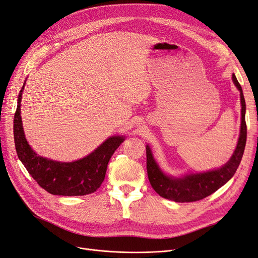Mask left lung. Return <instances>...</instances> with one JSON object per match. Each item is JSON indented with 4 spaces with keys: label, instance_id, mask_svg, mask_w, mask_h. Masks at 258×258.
<instances>
[{
    "label": "left lung",
    "instance_id": "obj_1",
    "mask_svg": "<svg viewBox=\"0 0 258 258\" xmlns=\"http://www.w3.org/2000/svg\"><path fill=\"white\" fill-rule=\"evenodd\" d=\"M233 82L240 92L241 102V126L239 133L238 143L233 156L228 161L216 170L203 173H190L179 177L165 174L155 160L152 149L146 145V168L150 184L153 189L164 199L178 203L195 202L209 197L222 185H224L236 173L243 156L246 142L245 125V101L242 88L235 75Z\"/></svg>",
    "mask_w": 258,
    "mask_h": 258
}]
</instances>
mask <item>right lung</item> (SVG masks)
I'll return each mask as SVG.
<instances>
[{"label":"right lung","instance_id":"obj_1","mask_svg":"<svg viewBox=\"0 0 258 258\" xmlns=\"http://www.w3.org/2000/svg\"><path fill=\"white\" fill-rule=\"evenodd\" d=\"M25 82L18 96L14 118V139L18 158L42 189L53 195L79 197L95 192L101 185L112 155L125 137L106 139L93 153L73 162H59L38 156L25 139L21 119V99Z\"/></svg>","mask_w":258,"mask_h":258}]
</instances>
